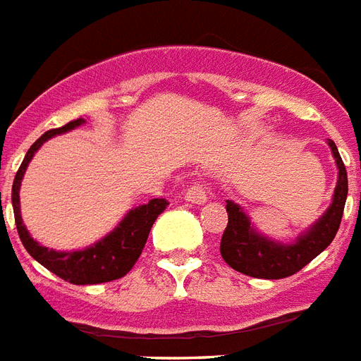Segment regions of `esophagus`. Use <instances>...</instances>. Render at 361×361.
<instances>
[{
    "instance_id": "34e87169",
    "label": "esophagus",
    "mask_w": 361,
    "mask_h": 361,
    "mask_svg": "<svg viewBox=\"0 0 361 361\" xmlns=\"http://www.w3.org/2000/svg\"><path fill=\"white\" fill-rule=\"evenodd\" d=\"M186 201L190 203H195V204H203L209 195H207V190L203 188V184H192L188 190H186V194H184Z\"/></svg>"
}]
</instances>
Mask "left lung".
Returning a JSON list of instances; mask_svg holds the SVG:
<instances>
[{"label":"left lung","mask_w":361,"mask_h":361,"mask_svg":"<svg viewBox=\"0 0 361 361\" xmlns=\"http://www.w3.org/2000/svg\"><path fill=\"white\" fill-rule=\"evenodd\" d=\"M328 145L337 166V184L331 204L293 244H283L270 236L261 235L252 226V220L247 218L246 212L235 201H227L226 210L229 221L221 236L220 252L224 261L231 268L252 278H289L330 246L337 229L341 226L343 210H345V201L348 194V180L347 169L339 157L336 143L328 140Z\"/></svg>","instance_id":"1"}]
</instances>
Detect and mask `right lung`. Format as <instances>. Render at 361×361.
<instances>
[{
  "instance_id": "right-lung-1",
  "label": "right lung",
  "mask_w": 361,
  "mask_h": 361,
  "mask_svg": "<svg viewBox=\"0 0 361 361\" xmlns=\"http://www.w3.org/2000/svg\"><path fill=\"white\" fill-rule=\"evenodd\" d=\"M83 123L85 121L80 117V119L66 123L61 128H51V130L44 132L39 140L35 141L25 154L16 177H14L11 197H13L14 221H16L20 240L31 257L68 283L94 285L114 281V279L123 278L130 272L135 261L140 259L143 247H145L152 224L157 221L158 216L162 214L169 203L166 199H151L147 204L135 207L109 235H106L97 244L85 247V250L56 252V250H48L46 246H40L39 242L33 240L30 231L25 229L24 221H22V214H20V184H22L25 169L30 166L35 152L39 151L44 141H48L54 135L74 130L78 126H82Z\"/></svg>"
}]
</instances>
